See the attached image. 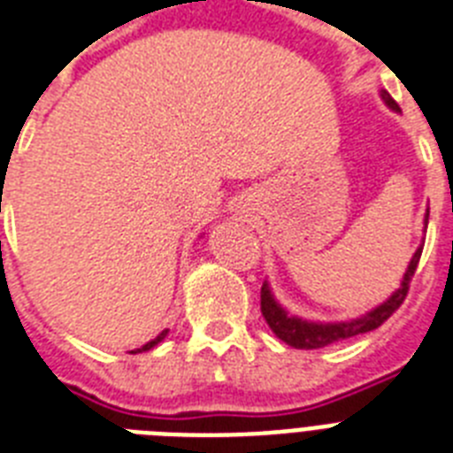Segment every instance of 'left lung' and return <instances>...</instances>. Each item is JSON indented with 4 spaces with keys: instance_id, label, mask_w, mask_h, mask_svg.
Returning <instances> with one entry per match:
<instances>
[{
    "instance_id": "8db88e82",
    "label": "left lung",
    "mask_w": 453,
    "mask_h": 453,
    "mask_svg": "<svg viewBox=\"0 0 453 453\" xmlns=\"http://www.w3.org/2000/svg\"><path fill=\"white\" fill-rule=\"evenodd\" d=\"M381 99H384V104L388 106L391 111H400V106L395 104V99L386 93V90H381ZM424 223L428 226V214H426ZM421 249H424V246H418L417 251H414V256H411L405 274H403V281H400V288L395 290L388 300H384L380 307H374V310L358 316V319H351V321L321 323L307 321V319L288 314V311L277 303V297L272 296V288L267 281H265L263 288H260V311H263L265 321H267V326L272 328V333L277 334L279 340L286 342V344L293 349H323L328 347V344H334V342L349 340V337H354V334L370 333V330L380 328L381 323L403 304L407 290H410L411 277H414V272H417L418 258H421Z\"/></svg>"
}]
</instances>
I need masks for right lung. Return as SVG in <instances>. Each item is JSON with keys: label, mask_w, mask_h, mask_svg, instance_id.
Masks as SVG:
<instances>
[{"label": "right lung", "mask_w": 453, "mask_h": 453, "mask_svg": "<svg viewBox=\"0 0 453 453\" xmlns=\"http://www.w3.org/2000/svg\"><path fill=\"white\" fill-rule=\"evenodd\" d=\"M167 333H169V330H163V333L157 334L156 340L146 342V344H143L142 349H134V351H130V354H142V351H149V349H153V347H156V344H160V342H163L165 337H167Z\"/></svg>", "instance_id": "obj_1"}]
</instances>
